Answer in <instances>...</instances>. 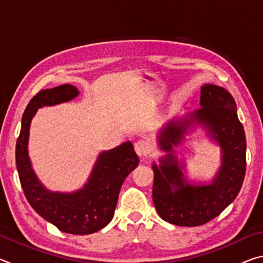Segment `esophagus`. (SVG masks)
<instances>
[{
    "instance_id": "34e87169",
    "label": "esophagus",
    "mask_w": 263,
    "mask_h": 263,
    "mask_svg": "<svg viewBox=\"0 0 263 263\" xmlns=\"http://www.w3.org/2000/svg\"><path fill=\"white\" fill-rule=\"evenodd\" d=\"M135 149H136V153L139 155V157H144V155L148 154L151 152V145L147 140L140 139L136 141Z\"/></svg>"
}]
</instances>
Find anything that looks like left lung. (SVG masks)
Wrapping results in <instances>:
<instances>
[{
    "label": "left lung",
    "mask_w": 263,
    "mask_h": 263,
    "mask_svg": "<svg viewBox=\"0 0 263 263\" xmlns=\"http://www.w3.org/2000/svg\"><path fill=\"white\" fill-rule=\"evenodd\" d=\"M201 108L166 122L158 136L166 152L153 162V203L159 216L177 226H199L224 211L242 186L246 172V137L237 104L225 88L201 87ZM201 126L221 147V167L210 182H195L186 176L185 162L176 157L185 136Z\"/></svg>",
    "instance_id": "left-lung-1"
}]
</instances>
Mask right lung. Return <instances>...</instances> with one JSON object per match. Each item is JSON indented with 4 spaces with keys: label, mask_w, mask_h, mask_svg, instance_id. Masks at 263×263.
Wrapping results in <instances>:
<instances>
[{
    "label": "right lung",
    "mask_w": 263,
    "mask_h": 263,
    "mask_svg": "<svg viewBox=\"0 0 263 263\" xmlns=\"http://www.w3.org/2000/svg\"><path fill=\"white\" fill-rule=\"evenodd\" d=\"M72 84L41 90L22 117V127L16 144V167L24 195L33 210L65 233L91 234L105 228L112 219L118 195L126 176L139 159L131 141L99 154L89 179L72 193L52 191L44 185L32 168L29 157L31 122L38 109L69 102L79 96Z\"/></svg>",
    "instance_id": "obj_1"
}]
</instances>
